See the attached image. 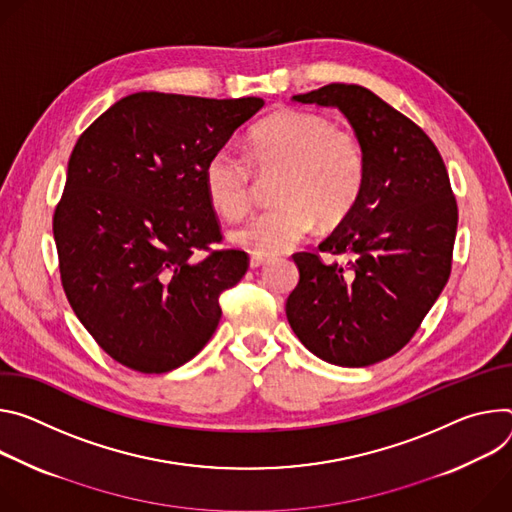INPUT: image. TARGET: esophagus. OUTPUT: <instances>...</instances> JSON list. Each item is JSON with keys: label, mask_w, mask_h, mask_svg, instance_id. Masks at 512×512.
<instances>
[{"label": "esophagus", "mask_w": 512, "mask_h": 512, "mask_svg": "<svg viewBox=\"0 0 512 512\" xmlns=\"http://www.w3.org/2000/svg\"><path fill=\"white\" fill-rule=\"evenodd\" d=\"M264 264H268V258H266V256H258V254H252V256H250V268H260V266H264Z\"/></svg>", "instance_id": "1"}]
</instances>
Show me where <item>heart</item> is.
<instances>
[{
	"label": "heart",
	"instance_id": "obj_1",
	"mask_svg": "<svg viewBox=\"0 0 512 512\" xmlns=\"http://www.w3.org/2000/svg\"><path fill=\"white\" fill-rule=\"evenodd\" d=\"M258 177L278 175L276 205L230 234L234 246L258 256L287 252L317 223L331 230L356 207L366 181V154L358 136L335 128L317 111L285 107L258 122L248 136V160L230 148L213 152L203 170L211 205L227 219L248 213Z\"/></svg>",
	"mask_w": 512,
	"mask_h": 512
}]
</instances>
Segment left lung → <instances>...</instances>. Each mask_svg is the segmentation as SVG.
<instances>
[{
	"instance_id": "left-lung-1",
	"label": "left lung",
	"mask_w": 512,
	"mask_h": 512,
	"mask_svg": "<svg viewBox=\"0 0 512 512\" xmlns=\"http://www.w3.org/2000/svg\"><path fill=\"white\" fill-rule=\"evenodd\" d=\"M293 99L344 113L366 154V181L319 252L293 254L301 276L287 319L317 358L370 366L401 352L441 295L458 230L456 195L431 138L370 89L331 83ZM321 251L351 260L329 265Z\"/></svg>"
}]
</instances>
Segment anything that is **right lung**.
I'll return each instance as SVG.
<instances>
[{
	"mask_svg": "<svg viewBox=\"0 0 512 512\" xmlns=\"http://www.w3.org/2000/svg\"><path fill=\"white\" fill-rule=\"evenodd\" d=\"M262 105L140 91L77 140L52 217L61 282L97 346L122 366L175 370L215 333L219 297L250 258L211 248L221 225L203 170Z\"/></svg>",
	"mask_w": 512,
	"mask_h": 512,
	"instance_id": "add662e5",
	"label": "right lung"
}]
</instances>
